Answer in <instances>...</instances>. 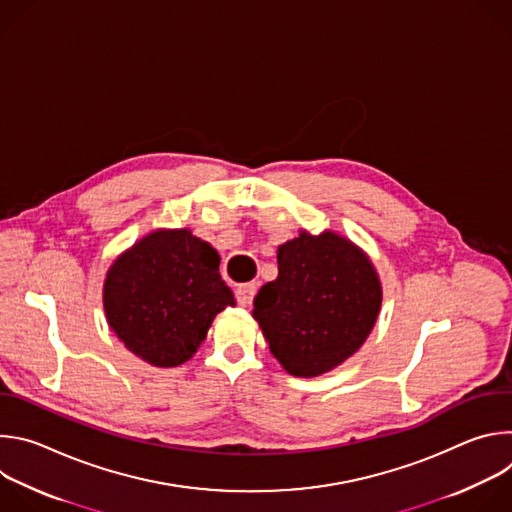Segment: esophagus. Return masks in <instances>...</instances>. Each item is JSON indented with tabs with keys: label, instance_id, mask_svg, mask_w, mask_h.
<instances>
[{
	"label": "esophagus",
	"instance_id": "1",
	"mask_svg": "<svg viewBox=\"0 0 512 512\" xmlns=\"http://www.w3.org/2000/svg\"><path fill=\"white\" fill-rule=\"evenodd\" d=\"M255 294H257V283L255 281L253 283H241V285H237V291H235L237 302L241 306H249L253 302Z\"/></svg>",
	"mask_w": 512,
	"mask_h": 512
}]
</instances>
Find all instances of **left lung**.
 <instances>
[{
    "mask_svg": "<svg viewBox=\"0 0 512 512\" xmlns=\"http://www.w3.org/2000/svg\"><path fill=\"white\" fill-rule=\"evenodd\" d=\"M279 275L253 302L271 354L294 377H318L371 334L381 283L369 257L336 233H300L277 251Z\"/></svg>",
    "mask_w": 512,
    "mask_h": 512,
    "instance_id": "1",
    "label": "left lung"
}]
</instances>
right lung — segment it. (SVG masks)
<instances>
[{
	"label": "right lung",
	"mask_w": 512,
	"mask_h": 512,
	"mask_svg": "<svg viewBox=\"0 0 512 512\" xmlns=\"http://www.w3.org/2000/svg\"><path fill=\"white\" fill-rule=\"evenodd\" d=\"M218 265V253L186 229L141 239L105 279L111 330L145 362L178 367L192 358L214 316L235 306Z\"/></svg>",
	"instance_id": "1"
}]
</instances>
